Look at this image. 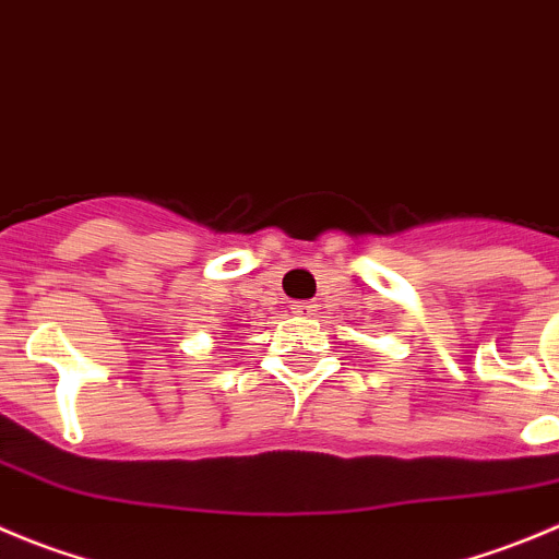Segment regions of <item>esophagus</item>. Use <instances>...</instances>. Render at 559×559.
Wrapping results in <instances>:
<instances>
[{
  "label": "esophagus",
  "instance_id": "obj_1",
  "mask_svg": "<svg viewBox=\"0 0 559 559\" xmlns=\"http://www.w3.org/2000/svg\"><path fill=\"white\" fill-rule=\"evenodd\" d=\"M290 310H294L296 316H316L318 305L316 301H294V305H290Z\"/></svg>",
  "mask_w": 559,
  "mask_h": 559
}]
</instances>
